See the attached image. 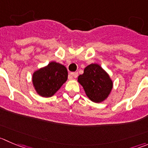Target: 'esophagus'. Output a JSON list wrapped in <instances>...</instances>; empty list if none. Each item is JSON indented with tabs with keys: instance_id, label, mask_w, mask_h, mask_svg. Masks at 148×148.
Instances as JSON below:
<instances>
[{
	"instance_id": "esophagus-1",
	"label": "esophagus",
	"mask_w": 148,
	"mask_h": 148,
	"mask_svg": "<svg viewBox=\"0 0 148 148\" xmlns=\"http://www.w3.org/2000/svg\"><path fill=\"white\" fill-rule=\"evenodd\" d=\"M78 75V73L77 72H73V73H70V76L71 78H77Z\"/></svg>"
}]
</instances>
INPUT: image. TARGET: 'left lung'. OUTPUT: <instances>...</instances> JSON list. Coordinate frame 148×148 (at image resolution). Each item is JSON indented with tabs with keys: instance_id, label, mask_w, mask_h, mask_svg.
Returning a JSON list of instances; mask_svg holds the SVG:
<instances>
[{
	"instance_id": "8db88e82",
	"label": "left lung",
	"mask_w": 148,
	"mask_h": 148,
	"mask_svg": "<svg viewBox=\"0 0 148 148\" xmlns=\"http://www.w3.org/2000/svg\"><path fill=\"white\" fill-rule=\"evenodd\" d=\"M78 81L84 88L87 97L94 102L105 100L112 88V82L108 73L97 64H91L84 69Z\"/></svg>"
}]
</instances>
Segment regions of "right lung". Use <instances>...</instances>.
Returning a JSON list of instances; mask_svg holds the SVG:
<instances>
[{
  "instance_id": "add662e5",
  "label": "right lung",
  "mask_w": 148,
  "mask_h": 148,
  "mask_svg": "<svg viewBox=\"0 0 148 148\" xmlns=\"http://www.w3.org/2000/svg\"><path fill=\"white\" fill-rule=\"evenodd\" d=\"M67 79V68L55 62H51L46 67L36 71L33 75V83L36 91L44 97L54 95Z\"/></svg>"
}]
</instances>
